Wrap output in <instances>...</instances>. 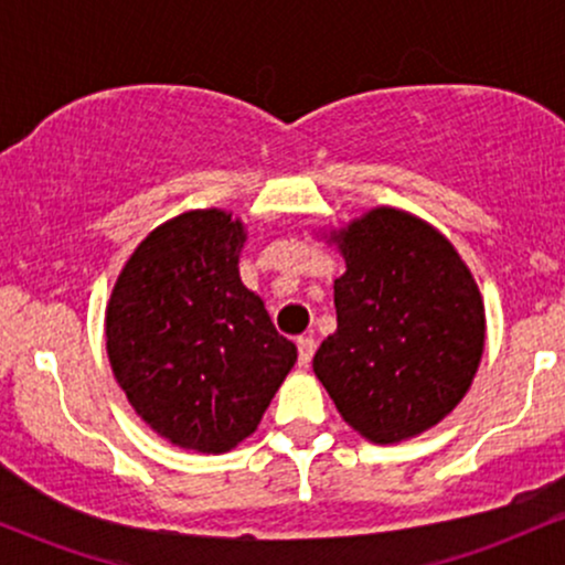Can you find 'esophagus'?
<instances>
[{"instance_id": "esophagus-1", "label": "esophagus", "mask_w": 565, "mask_h": 565, "mask_svg": "<svg viewBox=\"0 0 565 565\" xmlns=\"http://www.w3.org/2000/svg\"><path fill=\"white\" fill-rule=\"evenodd\" d=\"M297 353H300V366H308L310 364V359H313V353H316V340L313 337H300V340H297Z\"/></svg>"}]
</instances>
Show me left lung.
Here are the masks:
<instances>
[{
	"label": "left lung",
	"mask_w": 565,
	"mask_h": 565,
	"mask_svg": "<svg viewBox=\"0 0 565 565\" xmlns=\"http://www.w3.org/2000/svg\"><path fill=\"white\" fill-rule=\"evenodd\" d=\"M345 257L337 332L313 372L342 419L372 444L430 430L470 391L486 342L481 291L449 238L377 206L329 233Z\"/></svg>",
	"instance_id": "obj_1"
}]
</instances>
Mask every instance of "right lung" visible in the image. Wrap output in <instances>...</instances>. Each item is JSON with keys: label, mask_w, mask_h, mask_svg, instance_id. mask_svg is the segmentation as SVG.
<instances>
[{"label": "right lung", "mask_w": 565, "mask_h": 565, "mask_svg": "<svg viewBox=\"0 0 565 565\" xmlns=\"http://www.w3.org/2000/svg\"><path fill=\"white\" fill-rule=\"evenodd\" d=\"M244 242L231 212H183L142 238L108 300L114 377L142 423L180 449L242 444L297 361L242 284Z\"/></svg>", "instance_id": "add662e5"}]
</instances>
